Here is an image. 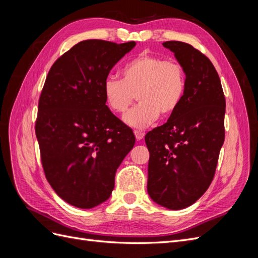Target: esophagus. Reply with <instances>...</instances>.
<instances>
[{
  "mask_svg": "<svg viewBox=\"0 0 258 258\" xmlns=\"http://www.w3.org/2000/svg\"><path fill=\"white\" fill-rule=\"evenodd\" d=\"M135 136H136V139L138 140V141H141V140L144 138L145 134L143 131H140V130H135Z\"/></svg>",
  "mask_w": 258,
  "mask_h": 258,
  "instance_id": "obj_1",
  "label": "esophagus"
}]
</instances>
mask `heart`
<instances>
[{"label": "heart", "instance_id": "b5f03b06", "mask_svg": "<svg viewBox=\"0 0 258 258\" xmlns=\"http://www.w3.org/2000/svg\"><path fill=\"white\" fill-rule=\"evenodd\" d=\"M121 80L107 77L103 96L110 110L122 114L135 99L140 102L123 116L132 128H146L158 118L173 114L186 91V74L181 63L142 53L129 60L120 71Z\"/></svg>", "mask_w": 258, "mask_h": 258}]
</instances>
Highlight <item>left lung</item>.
<instances>
[{
  "instance_id": "left-lung-1",
  "label": "left lung",
  "mask_w": 258,
  "mask_h": 258,
  "mask_svg": "<svg viewBox=\"0 0 258 258\" xmlns=\"http://www.w3.org/2000/svg\"><path fill=\"white\" fill-rule=\"evenodd\" d=\"M162 45L184 68L186 91L168 121L145 136L150 152L147 192L163 208L182 210L195 204L214 177L225 140L226 102L209 58L187 43Z\"/></svg>"
}]
</instances>
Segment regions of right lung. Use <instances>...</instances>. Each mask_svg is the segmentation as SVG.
Here are the masks:
<instances>
[{
    "instance_id": "right-lung-1",
    "label": "right lung",
    "mask_w": 258,
    "mask_h": 258,
    "mask_svg": "<svg viewBox=\"0 0 258 258\" xmlns=\"http://www.w3.org/2000/svg\"><path fill=\"white\" fill-rule=\"evenodd\" d=\"M136 42H80L54 62L38 101L35 134L46 178L80 209L110 198L115 173L132 150V129L105 104L103 84Z\"/></svg>"
}]
</instances>
